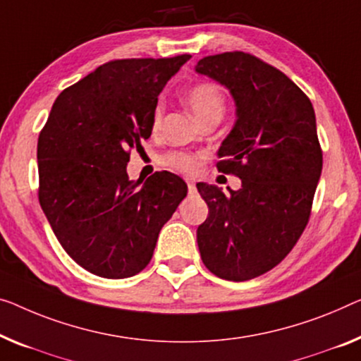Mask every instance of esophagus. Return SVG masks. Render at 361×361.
<instances>
[{
	"mask_svg": "<svg viewBox=\"0 0 361 361\" xmlns=\"http://www.w3.org/2000/svg\"><path fill=\"white\" fill-rule=\"evenodd\" d=\"M188 191H190V195H195V192H196V183L195 181H188Z\"/></svg>",
	"mask_w": 361,
	"mask_h": 361,
	"instance_id": "34e87169",
	"label": "esophagus"
}]
</instances>
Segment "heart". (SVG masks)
I'll return each mask as SVG.
<instances>
[{"instance_id": "1", "label": "heart", "mask_w": 361, "mask_h": 361, "mask_svg": "<svg viewBox=\"0 0 361 361\" xmlns=\"http://www.w3.org/2000/svg\"><path fill=\"white\" fill-rule=\"evenodd\" d=\"M188 104H190L192 113H195L199 121H204L212 115L222 116L225 111V95L224 90L215 82H199L192 85L188 92ZM162 120V106H155L152 123L154 126H159ZM202 155H192L186 152H170L164 157V164L171 169L185 171V173H196L201 166Z\"/></svg>"}]
</instances>
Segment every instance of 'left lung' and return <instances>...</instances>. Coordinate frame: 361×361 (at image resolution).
<instances>
[{
	"instance_id": "1",
	"label": "left lung",
	"mask_w": 361,
	"mask_h": 361,
	"mask_svg": "<svg viewBox=\"0 0 361 361\" xmlns=\"http://www.w3.org/2000/svg\"><path fill=\"white\" fill-rule=\"evenodd\" d=\"M196 71L233 95L236 123L219 149V171L241 180L224 195L197 183L209 206L197 227L202 262L220 279L262 276L288 255L311 215L322 170L313 105L282 71L245 51L197 61Z\"/></svg>"
}]
</instances>
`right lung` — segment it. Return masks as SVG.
I'll return each mask as SVG.
<instances>
[{"mask_svg": "<svg viewBox=\"0 0 361 361\" xmlns=\"http://www.w3.org/2000/svg\"><path fill=\"white\" fill-rule=\"evenodd\" d=\"M191 55L102 64L56 97L37 144L39 201L64 251L105 279L136 276L152 259L186 183L155 171L129 180L133 149L152 134L157 97Z\"/></svg>", "mask_w": 361, "mask_h": 361, "instance_id": "obj_1", "label": "right lung"}]
</instances>
